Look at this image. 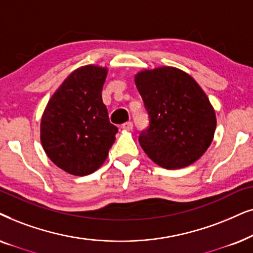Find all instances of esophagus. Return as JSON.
I'll list each match as a JSON object with an SVG mask.
<instances>
[{
  "label": "esophagus",
  "instance_id": "34e87169",
  "mask_svg": "<svg viewBox=\"0 0 253 253\" xmlns=\"http://www.w3.org/2000/svg\"><path fill=\"white\" fill-rule=\"evenodd\" d=\"M123 128L125 130H132L133 129V123H132V121H127V123L123 124Z\"/></svg>",
  "mask_w": 253,
  "mask_h": 253
}]
</instances>
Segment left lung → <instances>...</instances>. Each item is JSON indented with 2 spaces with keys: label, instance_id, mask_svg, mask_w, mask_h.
<instances>
[{
  "label": "left lung",
  "instance_id": "obj_1",
  "mask_svg": "<svg viewBox=\"0 0 253 253\" xmlns=\"http://www.w3.org/2000/svg\"><path fill=\"white\" fill-rule=\"evenodd\" d=\"M135 84L149 117V126L139 136L148 157L166 169L199 160L216 128L215 111L199 84L173 67L142 70Z\"/></svg>",
  "mask_w": 253,
  "mask_h": 253
}]
</instances>
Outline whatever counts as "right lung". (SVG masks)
I'll return each mask as SVG.
<instances>
[{
	"label": "right lung",
	"instance_id": "obj_1",
	"mask_svg": "<svg viewBox=\"0 0 253 253\" xmlns=\"http://www.w3.org/2000/svg\"><path fill=\"white\" fill-rule=\"evenodd\" d=\"M107 68L74 70L49 99L42 117L40 140L49 160L66 172L86 176L103 166L118 128L102 99Z\"/></svg>",
	"mask_w": 253,
	"mask_h": 253
}]
</instances>
